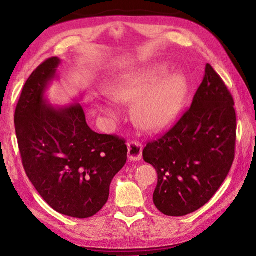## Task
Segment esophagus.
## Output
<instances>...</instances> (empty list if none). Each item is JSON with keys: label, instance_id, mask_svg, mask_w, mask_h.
<instances>
[{"label": "esophagus", "instance_id": "obj_1", "mask_svg": "<svg viewBox=\"0 0 256 256\" xmlns=\"http://www.w3.org/2000/svg\"><path fill=\"white\" fill-rule=\"evenodd\" d=\"M143 145L138 142H131L128 145V160L138 162L142 158Z\"/></svg>", "mask_w": 256, "mask_h": 256}]
</instances>
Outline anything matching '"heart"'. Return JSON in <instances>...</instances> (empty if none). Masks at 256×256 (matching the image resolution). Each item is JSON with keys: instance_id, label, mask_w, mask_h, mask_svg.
Wrapping results in <instances>:
<instances>
[{"instance_id": "obj_1", "label": "heart", "mask_w": 256, "mask_h": 256, "mask_svg": "<svg viewBox=\"0 0 256 256\" xmlns=\"http://www.w3.org/2000/svg\"><path fill=\"white\" fill-rule=\"evenodd\" d=\"M170 72L166 62H155L135 67L122 74L112 86L114 99L121 103H134L133 116L140 128L158 132L174 122L184 106L187 94V79L180 72ZM100 110L111 118L118 111L104 102Z\"/></svg>"}]
</instances>
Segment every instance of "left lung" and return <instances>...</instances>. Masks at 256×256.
Returning <instances> with one entry per match:
<instances>
[{
    "instance_id": "obj_1",
    "label": "left lung",
    "mask_w": 256,
    "mask_h": 256,
    "mask_svg": "<svg viewBox=\"0 0 256 256\" xmlns=\"http://www.w3.org/2000/svg\"><path fill=\"white\" fill-rule=\"evenodd\" d=\"M233 106L224 80L206 64L189 110L170 131L146 145L143 158L158 175L153 201L162 214H189L218 192L234 160Z\"/></svg>"
}]
</instances>
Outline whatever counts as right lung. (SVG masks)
I'll return each mask as SVG.
<instances>
[{
    "mask_svg": "<svg viewBox=\"0 0 256 256\" xmlns=\"http://www.w3.org/2000/svg\"><path fill=\"white\" fill-rule=\"evenodd\" d=\"M58 57L27 79L15 110V131L27 177L54 210L72 218L94 216L106 204L113 177L128 160L125 140L88 126L79 100L55 108L46 91L59 78Z\"/></svg>",
    "mask_w": 256,
    "mask_h": 256,
    "instance_id": "right-lung-1",
    "label": "right lung"
}]
</instances>
